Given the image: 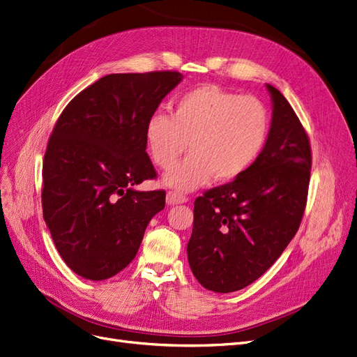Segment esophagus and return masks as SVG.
<instances>
[{"instance_id": "1", "label": "esophagus", "mask_w": 357, "mask_h": 357, "mask_svg": "<svg viewBox=\"0 0 357 357\" xmlns=\"http://www.w3.org/2000/svg\"><path fill=\"white\" fill-rule=\"evenodd\" d=\"M188 199L183 194L176 192V191H169L166 195V203L169 206H175V204H182V203H187Z\"/></svg>"}]
</instances>
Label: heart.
<instances>
[{
    "label": "heart",
    "mask_w": 357,
    "mask_h": 357,
    "mask_svg": "<svg viewBox=\"0 0 357 357\" xmlns=\"http://www.w3.org/2000/svg\"><path fill=\"white\" fill-rule=\"evenodd\" d=\"M269 112L260 100L241 97L218 85H200L183 94L172 116L153 113L145 141L153 162L169 169L190 146L192 154L165 175V183L191 191L213 179L229 182L250 169L269 135Z\"/></svg>",
    "instance_id": "1"
}]
</instances>
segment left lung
Returning <instances> with one entry per match:
<instances>
[{
  "mask_svg": "<svg viewBox=\"0 0 357 357\" xmlns=\"http://www.w3.org/2000/svg\"><path fill=\"white\" fill-rule=\"evenodd\" d=\"M266 88L272 121L265 149L245 174L194 203L190 268L215 293L238 291L260 278L293 240L305 213L309 138L285 97Z\"/></svg>",
  "mask_w": 357,
  "mask_h": 357,
  "instance_id": "1",
  "label": "left lung"
}]
</instances>
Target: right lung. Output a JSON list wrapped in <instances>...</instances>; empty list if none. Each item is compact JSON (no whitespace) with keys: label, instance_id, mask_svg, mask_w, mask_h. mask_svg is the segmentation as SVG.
<instances>
[{"label":"right lung","instance_id":"right-lung-1","mask_svg":"<svg viewBox=\"0 0 357 357\" xmlns=\"http://www.w3.org/2000/svg\"><path fill=\"white\" fill-rule=\"evenodd\" d=\"M178 72L113 73L66 105L43 166V212L57 252L75 273L109 280L138 253L165 191H138L155 178L145 125L181 81Z\"/></svg>","mask_w":357,"mask_h":357}]
</instances>
